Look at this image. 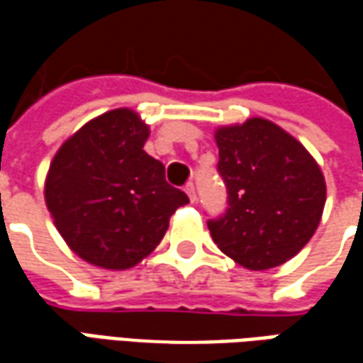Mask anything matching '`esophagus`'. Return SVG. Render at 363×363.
<instances>
[{"label":"esophagus","instance_id":"1","mask_svg":"<svg viewBox=\"0 0 363 363\" xmlns=\"http://www.w3.org/2000/svg\"><path fill=\"white\" fill-rule=\"evenodd\" d=\"M186 194H189V198H190V202H192V204H194V202H196V190H194V184H192V182H189V184H186Z\"/></svg>","mask_w":363,"mask_h":363}]
</instances>
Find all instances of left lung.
Returning <instances> with one entry per match:
<instances>
[{
    "label": "left lung",
    "mask_w": 363,
    "mask_h": 363,
    "mask_svg": "<svg viewBox=\"0 0 363 363\" xmlns=\"http://www.w3.org/2000/svg\"><path fill=\"white\" fill-rule=\"evenodd\" d=\"M225 212L208 220L213 243L237 264L268 270L296 257L319 225L327 186L315 159L270 120L216 132Z\"/></svg>",
    "instance_id": "8db88e82"
}]
</instances>
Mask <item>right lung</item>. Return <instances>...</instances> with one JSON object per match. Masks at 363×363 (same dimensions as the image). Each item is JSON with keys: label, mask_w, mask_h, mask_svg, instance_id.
<instances>
[{"label": "right lung", "mask_w": 363, "mask_h": 363, "mask_svg": "<svg viewBox=\"0 0 363 363\" xmlns=\"http://www.w3.org/2000/svg\"><path fill=\"white\" fill-rule=\"evenodd\" d=\"M150 130L128 108L104 112L67 140L46 177V206L69 249L108 270L135 267L189 196L143 151Z\"/></svg>", "instance_id": "right-lung-1"}]
</instances>
